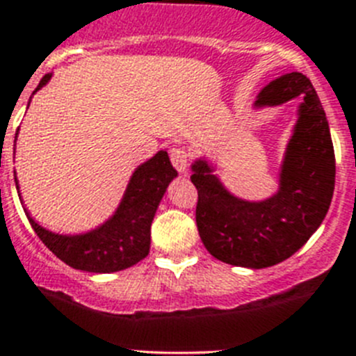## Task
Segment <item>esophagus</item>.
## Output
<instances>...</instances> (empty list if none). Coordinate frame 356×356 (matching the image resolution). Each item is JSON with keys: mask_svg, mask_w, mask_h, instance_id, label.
<instances>
[{"mask_svg": "<svg viewBox=\"0 0 356 356\" xmlns=\"http://www.w3.org/2000/svg\"><path fill=\"white\" fill-rule=\"evenodd\" d=\"M171 162H172V165L176 168V171L185 172V169H187V163H188V151L185 149L184 146H180V144L172 146L171 147Z\"/></svg>", "mask_w": 356, "mask_h": 356, "instance_id": "esophagus-1", "label": "esophagus"}]
</instances>
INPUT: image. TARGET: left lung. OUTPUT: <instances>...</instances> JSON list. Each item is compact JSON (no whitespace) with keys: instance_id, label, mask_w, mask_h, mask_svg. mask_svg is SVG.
Masks as SVG:
<instances>
[{"instance_id":"8db88e82","label":"left lung","mask_w":356,"mask_h":356,"mask_svg":"<svg viewBox=\"0 0 356 356\" xmlns=\"http://www.w3.org/2000/svg\"><path fill=\"white\" fill-rule=\"evenodd\" d=\"M303 96L300 119L287 146L280 191L260 203L237 200L225 191L207 162L193 165L197 188L196 225L212 257L238 267L284 262L319 228L335 187V153L326 114L303 72L276 78L254 105H282Z\"/></svg>"}]
</instances>
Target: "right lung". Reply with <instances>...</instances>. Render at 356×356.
<instances>
[{
    "label": "right lung",
    "instance_id": "1",
    "mask_svg": "<svg viewBox=\"0 0 356 356\" xmlns=\"http://www.w3.org/2000/svg\"><path fill=\"white\" fill-rule=\"evenodd\" d=\"M48 80L49 74H46L35 90ZM176 175L168 151H159L134 172L115 216L90 234L56 235L37 225L30 216L28 221L44 246L67 266L89 273L122 271L149 253L151 221Z\"/></svg>",
    "mask_w": 356,
    "mask_h": 356
}]
</instances>
